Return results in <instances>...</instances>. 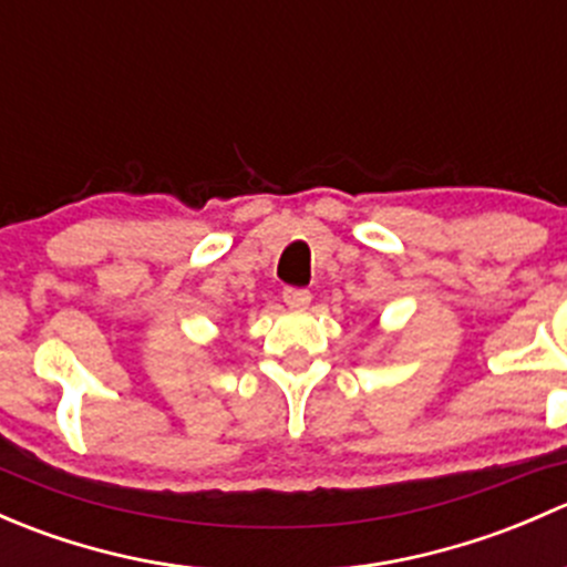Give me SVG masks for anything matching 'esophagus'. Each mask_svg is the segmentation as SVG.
I'll list each match as a JSON object with an SVG mask.
<instances>
[{
  "mask_svg": "<svg viewBox=\"0 0 567 567\" xmlns=\"http://www.w3.org/2000/svg\"><path fill=\"white\" fill-rule=\"evenodd\" d=\"M282 299H285V305L293 307V310H307V307L312 305V293L305 288H285Z\"/></svg>",
  "mask_w": 567,
  "mask_h": 567,
  "instance_id": "esophagus-1",
  "label": "esophagus"
}]
</instances>
